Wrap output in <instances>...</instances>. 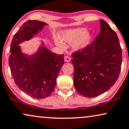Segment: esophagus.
I'll use <instances>...</instances> for the list:
<instances>
[{
  "label": "esophagus",
  "instance_id": "1",
  "mask_svg": "<svg viewBox=\"0 0 129 129\" xmlns=\"http://www.w3.org/2000/svg\"><path fill=\"white\" fill-rule=\"evenodd\" d=\"M71 60V57L69 56H64V61L65 62H69Z\"/></svg>",
  "mask_w": 129,
  "mask_h": 129
}]
</instances>
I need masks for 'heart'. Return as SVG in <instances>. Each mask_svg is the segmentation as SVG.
Returning a JSON list of instances; mask_svg holds the SVG:
<instances>
[{"instance_id":"1","label":"heart","mask_w":129,"mask_h":129,"mask_svg":"<svg viewBox=\"0 0 129 129\" xmlns=\"http://www.w3.org/2000/svg\"><path fill=\"white\" fill-rule=\"evenodd\" d=\"M60 38L64 42L72 43V48L73 51H80L84 49L89 44L92 35L90 32L84 28L78 27L63 31L60 34ZM61 40L57 37H55L54 39L56 45L61 49H64V46Z\"/></svg>"}]
</instances>
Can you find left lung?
Segmentation results:
<instances>
[{"instance_id":"obj_1","label":"left lung","mask_w":129,"mask_h":129,"mask_svg":"<svg viewBox=\"0 0 129 129\" xmlns=\"http://www.w3.org/2000/svg\"><path fill=\"white\" fill-rule=\"evenodd\" d=\"M92 44L72 54L74 85L80 95L92 98L109 90L121 70L122 51L116 34L103 20Z\"/></svg>"}]
</instances>
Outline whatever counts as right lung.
Here are the masks:
<instances>
[{"label":"right lung","instance_id":"right-lung-1","mask_svg":"<svg viewBox=\"0 0 129 129\" xmlns=\"http://www.w3.org/2000/svg\"><path fill=\"white\" fill-rule=\"evenodd\" d=\"M46 25L37 20L24 23L14 35L9 58L16 84L25 94L37 99L45 98L55 90L56 78L64 64V56L49 51L42 41L31 55L23 53L19 45L34 38Z\"/></svg>","mask_w":129,"mask_h":129}]
</instances>
